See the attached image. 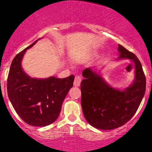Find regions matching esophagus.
<instances>
[{
  "mask_svg": "<svg viewBox=\"0 0 152 152\" xmlns=\"http://www.w3.org/2000/svg\"><path fill=\"white\" fill-rule=\"evenodd\" d=\"M81 81H82V78H81L80 76H75L74 83H73V85H74V86H76V87H78V86H80Z\"/></svg>",
  "mask_w": 152,
  "mask_h": 152,
  "instance_id": "obj_1",
  "label": "esophagus"
}]
</instances>
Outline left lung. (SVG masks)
Instances as JSON below:
<instances>
[{"instance_id":"obj_1","label":"left lung","mask_w":152,"mask_h":152,"mask_svg":"<svg viewBox=\"0 0 152 152\" xmlns=\"http://www.w3.org/2000/svg\"><path fill=\"white\" fill-rule=\"evenodd\" d=\"M119 58H128L135 66V79L121 91L109 86L91 68L83 70L81 104L88 122L95 128L113 130L124 125L135 115L144 97L146 79L140 60L118 45Z\"/></svg>"}]
</instances>
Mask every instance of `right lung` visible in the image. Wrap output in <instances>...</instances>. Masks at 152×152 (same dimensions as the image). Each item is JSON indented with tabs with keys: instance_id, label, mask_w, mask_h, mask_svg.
Segmentation results:
<instances>
[{
	"instance_id": "add662e5",
	"label": "right lung",
	"mask_w": 152,
	"mask_h": 152,
	"mask_svg": "<svg viewBox=\"0 0 152 152\" xmlns=\"http://www.w3.org/2000/svg\"><path fill=\"white\" fill-rule=\"evenodd\" d=\"M15 55L7 78V94L17 114L27 124L44 127L58 118L64 100L73 85L74 76L64 79L31 78L23 71L22 60L27 49Z\"/></svg>"
}]
</instances>
